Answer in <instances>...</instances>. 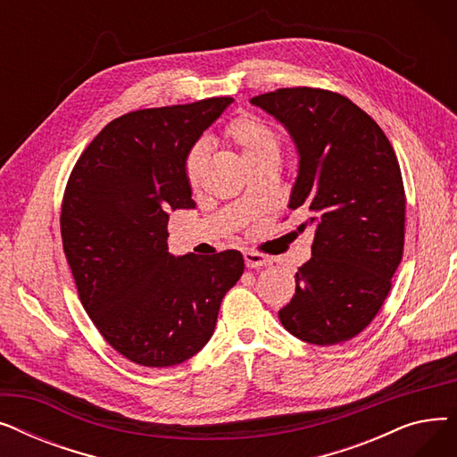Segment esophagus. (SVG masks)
<instances>
[{
  "mask_svg": "<svg viewBox=\"0 0 457 457\" xmlns=\"http://www.w3.org/2000/svg\"><path fill=\"white\" fill-rule=\"evenodd\" d=\"M243 255H245V262H246L248 269L267 267L269 262H270V259H269L267 255H262V253H259V252H250V250H246Z\"/></svg>",
  "mask_w": 457,
  "mask_h": 457,
  "instance_id": "esophagus-1",
  "label": "esophagus"
}]
</instances>
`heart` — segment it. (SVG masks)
Returning a JSON list of instances; mask_svg holds the SVG:
<instances>
[{
	"instance_id": "1",
	"label": "heart",
	"mask_w": 457,
	"mask_h": 457,
	"mask_svg": "<svg viewBox=\"0 0 457 457\" xmlns=\"http://www.w3.org/2000/svg\"><path fill=\"white\" fill-rule=\"evenodd\" d=\"M226 138L233 144V146L241 154L248 168L269 162V161H279L281 154V142L278 133L262 122V120L255 116H238L226 126L224 129ZM209 150L204 142L195 144L187 154L185 159V179L190 187H196L202 179L204 166L207 161Z\"/></svg>"
}]
</instances>
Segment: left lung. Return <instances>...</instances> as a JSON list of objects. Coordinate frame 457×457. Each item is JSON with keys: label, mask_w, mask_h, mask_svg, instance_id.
Instances as JSON below:
<instances>
[{"label": "left lung", "mask_w": 457, "mask_h": 457, "mask_svg": "<svg viewBox=\"0 0 457 457\" xmlns=\"http://www.w3.org/2000/svg\"><path fill=\"white\" fill-rule=\"evenodd\" d=\"M291 133L300 155L289 207L315 229L283 328L300 341L339 345L361 333L391 291L403 253L405 192L389 138L345 96L311 87L252 98Z\"/></svg>", "instance_id": "left-lung-1"}]
</instances>
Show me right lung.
Listing matches in <instances>:
<instances>
[{"instance_id": "1", "label": "right lung", "mask_w": 457, "mask_h": 457, "mask_svg": "<svg viewBox=\"0 0 457 457\" xmlns=\"http://www.w3.org/2000/svg\"><path fill=\"white\" fill-rule=\"evenodd\" d=\"M233 98L140 109L109 122L71 170L61 209L62 250L102 337L142 367L198 353L224 295L245 272L241 252L168 253V211L190 209L185 159Z\"/></svg>"}]
</instances>
